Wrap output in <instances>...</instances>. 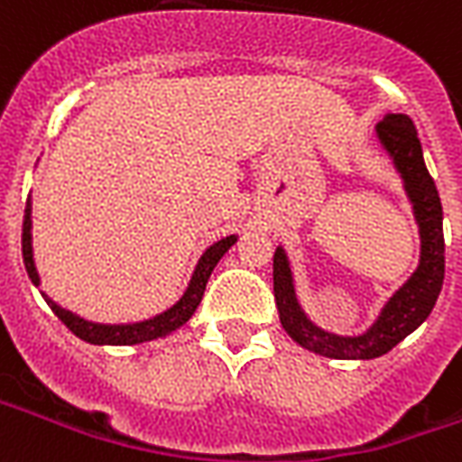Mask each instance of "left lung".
I'll return each instance as SVG.
<instances>
[{"instance_id":"8db88e82","label":"left lung","mask_w":462,"mask_h":462,"mask_svg":"<svg viewBox=\"0 0 462 462\" xmlns=\"http://www.w3.org/2000/svg\"><path fill=\"white\" fill-rule=\"evenodd\" d=\"M378 137L393 154L407 193L414 203L419 230H421V263L417 273L387 302L375 325L361 337H334L317 329L298 308L293 281L283 249L273 256V298H276L281 325L300 346L329 358H378L397 346L417 329L434 310L446 273V242H443V208L434 179L429 174L421 154L417 125L410 116L390 114L378 123Z\"/></svg>"}]
</instances>
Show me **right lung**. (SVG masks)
<instances>
[{"instance_id":"right-lung-1","label":"right lung","mask_w":462,"mask_h":462,"mask_svg":"<svg viewBox=\"0 0 462 462\" xmlns=\"http://www.w3.org/2000/svg\"><path fill=\"white\" fill-rule=\"evenodd\" d=\"M237 242L235 235L220 239L216 245L208 249L206 254L200 256L199 266H196V273H193L191 283H189V291L184 293V298L176 302L174 308H169L167 312L152 317V319H145V322H137V325H94V322H87L82 317L67 312L60 305L45 298L51 310L62 319V325L69 329V332L79 337V339L89 341V344H111V346H128V344H143V341H152L157 337H164V334L174 332L179 327L189 322V317L196 312L200 298H203V291H206V283L216 263L223 259V254L230 249L232 245ZM21 252H23V263H26V271L31 281L38 286V273H35L33 266V252H31V206L26 203V216H23V230H21Z\"/></svg>"}]
</instances>
